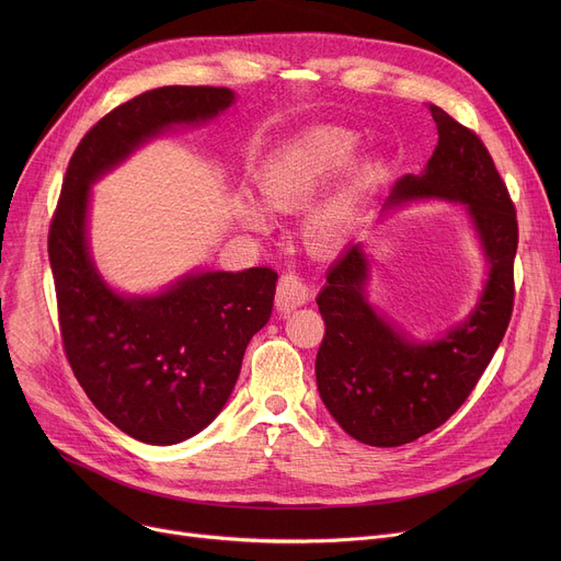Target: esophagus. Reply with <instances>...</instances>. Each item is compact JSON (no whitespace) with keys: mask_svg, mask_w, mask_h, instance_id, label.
Wrapping results in <instances>:
<instances>
[{"mask_svg":"<svg viewBox=\"0 0 561 561\" xmlns=\"http://www.w3.org/2000/svg\"><path fill=\"white\" fill-rule=\"evenodd\" d=\"M309 298H311V288H309V284L298 273H284L279 277L277 296H275L277 309L290 311V309H296V307H302Z\"/></svg>","mask_w":561,"mask_h":561,"instance_id":"34e87169","label":"esophagus"}]
</instances>
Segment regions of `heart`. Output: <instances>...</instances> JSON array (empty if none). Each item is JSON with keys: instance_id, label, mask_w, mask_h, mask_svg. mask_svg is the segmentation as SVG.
<instances>
[{"instance_id": "1", "label": "heart", "mask_w": 561, "mask_h": 561, "mask_svg": "<svg viewBox=\"0 0 561 561\" xmlns=\"http://www.w3.org/2000/svg\"><path fill=\"white\" fill-rule=\"evenodd\" d=\"M357 147V134L334 125H318L296 134L261 165L256 174L261 199L275 211L288 214L307 209L311 199L352 163ZM377 174L375 163L359 165L339 191L309 211L305 236L316 252H334L347 241L357 199L364 188L377 180ZM239 216L245 227L256 231L268 229L271 225L268 214L254 199L241 202Z\"/></svg>"}]
</instances>
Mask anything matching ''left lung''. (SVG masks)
Here are the masks:
<instances>
[{
	"label": "left lung",
	"instance_id": "obj_1",
	"mask_svg": "<svg viewBox=\"0 0 561 561\" xmlns=\"http://www.w3.org/2000/svg\"><path fill=\"white\" fill-rule=\"evenodd\" d=\"M438 145L421 174L396 182L385 209L414 199L466 206L489 279L473 311L434 341H414L368 302L370 261L352 243L316 298L325 320L316 357L318 393L334 421L357 440L396 448L444 425L466 402L503 341L514 309L516 209L495 163L476 136L430 104Z\"/></svg>",
	"mask_w": 561,
	"mask_h": 561
}]
</instances>
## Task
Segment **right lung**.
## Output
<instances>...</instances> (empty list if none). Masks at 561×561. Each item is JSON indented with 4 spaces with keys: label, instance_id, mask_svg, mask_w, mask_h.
<instances>
[{
    "label": "right lung",
    "instance_id": "add662e5",
    "mask_svg": "<svg viewBox=\"0 0 561 561\" xmlns=\"http://www.w3.org/2000/svg\"><path fill=\"white\" fill-rule=\"evenodd\" d=\"M231 104L229 88L163 85L113 108L77 145L49 225L72 373L102 414L142 444H182L220 414L250 339L273 313L277 273L195 271L157 296L117 293L88 245L91 186L142 142L209 123Z\"/></svg>",
    "mask_w": 561,
    "mask_h": 561
}]
</instances>
